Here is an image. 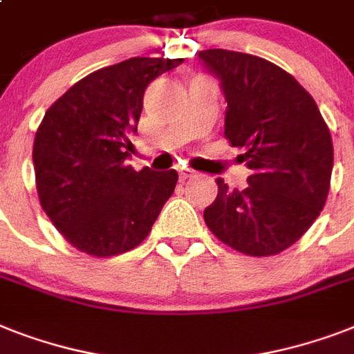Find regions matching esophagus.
<instances>
[{"instance_id": "obj_1", "label": "esophagus", "mask_w": 354, "mask_h": 354, "mask_svg": "<svg viewBox=\"0 0 354 354\" xmlns=\"http://www.w3.org/2000/svg\"><path fill=\"white\" fill-rule=\"evenodd\" d=\"M178 172H180V180H187V178H191L192 176V171L191 169H185V167H180L178 169Z\"/></svg>"}]
</instances>
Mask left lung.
<instances>
[{
	"instance_id": "1",
	"label": "left lung",
	"mask_w": 354,
	"mask_h": 354,
	"mask_svg": "<svg viewBox=\"0 0 354 354\" xmlns=\"http://www.w3.org/2000/svg\"><path fill=\"white\" fill-rule=\"evenodd\" d=\"M220 80L225 138L251 169L249 185L231 191L218 178L207 227L234 251L272 257L298 242L326 205L333 142L313 96L289 73L252 54L198 53Z\"/></svg>"
}]
</instances>
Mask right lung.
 I'll use <instances>...</instances> for the list:
<instances>
[{
  "instance_id": "add662e5",
  "label": "right lung",
  "mask_w": 354,
  "mask_h": 354,
  "mask_svg": "<svg viewBox=\"0 0 354 354\" xmlns=\"http://www.w3.org/2000/svg\"><path fill=\"white\" fill-rule=\"evenodd\" d=\"M183 59L131 57L88 74L48 107L32 149L41 209L77 251L107 258L147 238L178 172L134 171L143 94Z\"/></svg>"
}]
</instances>
